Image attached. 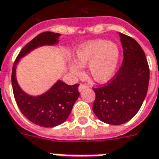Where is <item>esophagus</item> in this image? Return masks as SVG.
<instances>
[{"mask_svg": "<svg viewBox=\"0 0 159 159\" xmlns=\"http://www.w3.org/2000/svg\"><path fill=\"white\" fill-rule=\"evenodd\" d=\"M89 86L88 85H80V86H79V92H82V91H83V90H85V89H86V88H88Z\"/></svg>", "mask_w": 159, "mask_h": 159, "instance_id": "obj_1", "label": "esophagus"}]
</instances>
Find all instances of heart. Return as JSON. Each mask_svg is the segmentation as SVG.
<instances>
[{"instance_id": "obj_1", "label": "heart", "mask_w": 159, "mask_h": 159, "mask_svg": "<svg viewBox=\"0 0 159 159\" xmlns=\"http://www.w3.org/2000/svg\"><path fill=\"white\" fill-rule=\"evenodd\" d=\"M120 51L116 43L103 39L85 42L74 51V63L68 69L74 76L82 74L80 67L88 66V74L98 83H105L112 79L117 68Z\"/></svg>"}]
</instances>
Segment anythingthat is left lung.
Returning a JSON list of instances; mask_svg holds the SVG:
<instances>
[{
  "label": "left lung",
  "instance_id": "1",
  "mask_svg": "<svg viewBox=\"0 0 159 159\" xmlns=\"http://www.w3.org/2000/svg\"><path fill=\"white\" fill-rule=\"evenodd\" d=\"M123 49L120 69L108 85L94 88L92 110L100 121L123 124L135 116L146 98L150 71L142 48L134 38L119 32Z\"/></svg>",
  "mask_w": 159,
  "mask_h": 159
}]
</instances>
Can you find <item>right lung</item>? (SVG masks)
<instances>
[{"mask_svg":"<svg viewBox=\"0 0 159 159\" xmlns=\"http://www.w3.org/2000/svg\"><path fill=\"white\" fill-rule=\"evenodd\" d=\"M60 37L59 33L50 31L38 35L21 49L12 71L13 95L20 111L29 121L43 128H53L67 120L80 96L79 85H68L58 80L44 93L38 96L30 95L24 92L17 81L16 68L24 56L42 46L56 45Z\"/></svg>","mask_w":159,"mask_h":159,"instance_id":"1","label":"right lung"}]
</instances>
